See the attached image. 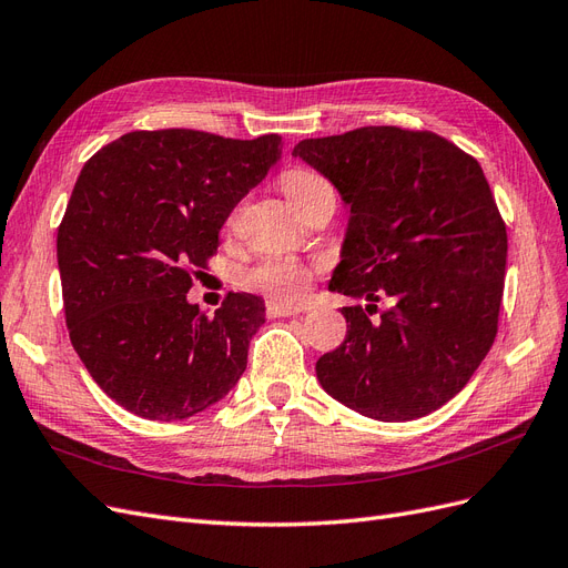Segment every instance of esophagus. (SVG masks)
<instances>
[{"instance_id":"obj_1","label":"esophagus","mask_w":568,"mask_h":568,"mask_svg":"<svg viewBox=\"0 0 568 568\" xmlns=\"http://www.w3.org/2000/svg\"><path fill=\"white\" fill-rule=\"evenodd\" d=\"M265 313L270 317H291V315H298L303 313V307H296V305H284V303H277V301H267L265 305Z\"/></svg>"}]
</instances>
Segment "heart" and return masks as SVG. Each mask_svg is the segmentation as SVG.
Masks as SVG:
<instances>
[{"mask_svg":"<svg viewBox=\"0 0 568 568\" xmlns=\"http://www.w3.org/2000/svg\"><path fill=\"white\" fill-rule=\"evenodd\" d=\"M282 189L296 211L311 203L315 196L329 189L317 173L305 168H294L282 178ZM315 265H307L294 257H265L257 265L242 272V284L251 291H261L277 303H298L315 280Z\"/></svg>","mask_w":568,"mask_h":568,"instance_id":"1","label":"heart"}]
</instances>
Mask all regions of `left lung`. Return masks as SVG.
Returning <instances> with one entry per match:
<instances>
[{"instance_id":"8db88e82","label":"left lung","mask_w":568,"mask_h":568,"mask_svg":"<svg viewBox=\"0 0 568 568\" xmlns=\"http://www.w3.org/2000/svg\"><path fill=\"white\" fill-rule=\"evenodd\" d=\"M291 153L351 209L329 288L367 301L341 307L348 332L317 359L322 388L379 422L428 415L467 386L500 320L507 227L484 170L436 132L393 125Z\"/></svg>"}]
</instances>
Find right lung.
<instances>
[{
    "label": "right lung",
    "instance_id": "add662e5",
    "mask_svg": "<svg viewBox=\"0 0 568 568\" xmlns=\"http://www.w3.org/2000/svg\"><path fill=\"white\" fill-rule=\"evenodd\" d=\"M280 153V134L173 128L128 132L84 163L57 236L65 324L92 379L132 415H199L244 374L263 301L230 294L209 317L186 294Z\"/></svg>",
    "mask_w": 568,
    "mask_h": 568
}]
</instances>
